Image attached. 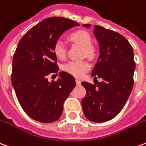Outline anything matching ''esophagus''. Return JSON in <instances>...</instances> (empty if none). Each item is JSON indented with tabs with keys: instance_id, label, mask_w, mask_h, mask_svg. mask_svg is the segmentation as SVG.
Instances as JSON below:
<instances>
[{
	"instance_id": "obj_1",
	"label": "esophagus",
	"mask_w": 146,
	"mask_h": 146,
	"mask_svg": "<svg viewBox=\"0 0 146 146\" xmlns=\"http://www.w3.org/2000/svg\"><path fill=\"white\" fill-rule=\"evenodd\" d=\"M76 84H77V85H80V80H76Z\"/></svg>"
}]
</instances>
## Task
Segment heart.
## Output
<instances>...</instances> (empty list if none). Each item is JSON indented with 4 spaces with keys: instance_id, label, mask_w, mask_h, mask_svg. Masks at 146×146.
Wrapping results in <instances>:
<instances>
[{
    "instance_id": "1",
    "label": "heart",
    "mask_w": 146,
    "mask_h": 146,
    "mask_svg": "<svg viewBox=\"0 0 146 146\" xmlns=\"http://www.w3.org/2000/svg\"><path fill=\"white\" fill-rule=\"evenodd\" d=\"M69 38L73 42L84 47V55L92 57L94 54L93 47L91 46L92 38L89 33L84 30L76 31L70 35ZM54 53L58 58L63 60L66 57V48L62 42L58 40L54 45ZM90 68V65L85 61L82 62H71L64 66V70L70 75L76 78H81L87 73Z\"/></svg>"
}]
</instances>
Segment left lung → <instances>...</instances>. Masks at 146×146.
I'll return each mask as SVG.
<instances>
[{
  "label": "left lung",
  "mask_w": 146,
  "mask_h": 146,
  "mask_svg": "<svg viewBox=\"0 0 146 146\" xmlns=\"http://www.w3.org/2000/svg\"><path fill=\"white\" fill-rule=\"evenodd\" d=\"M90 27V24H83ZM95 37L100 56L92 72L95 84L81 82L86 96L81 101L84 115L94 123H104L115 118L122 111L132 92L135 62L133 50L123 35L95 25Z\"/></svg>",
  "instance_id": "8db88e82"
}]
</instances>
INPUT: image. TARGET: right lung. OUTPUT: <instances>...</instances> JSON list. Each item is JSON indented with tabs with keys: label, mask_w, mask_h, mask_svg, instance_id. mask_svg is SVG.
Here are the masks:
<instances>
[{
	"label": "right lung",
	"mask_w": 146,
	"mask_h": 146,
	"mask_svg": "<svg viewBox=\"0 0 146 146\" xmlns=\"http://www.w3.org/2000/svg\"><path fill=\"white\" fill-rule=\"evenodd\" d=\"M78 25L70 19L50 17L31 27L17 45L11 81L23 111L38 122L57 121L76 86L74 77L66 72L59 73L57 81L49 82L47 76L59 70L54 43L66 31Z\"/></svg>",
	"instance_id": "obj_1"
}]
</instances>
